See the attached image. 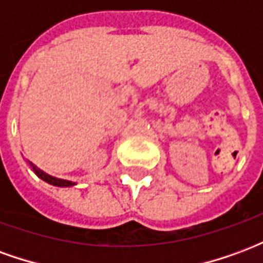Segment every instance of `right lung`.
Instances as JSON below:
<instances>
[{
  "label": "right lung",
  "mask_w": 263,
  "mask_h": 263,
  "mask_svg": "<svg viewBox=\"0 0 263 263\" xmlns=\"http://www.w3.org/2000/svg\"><path fill=\"white\" fill-rule=\"evenodd\" d=\"M26 162L31 165L32 171L35 172V175H36L39 179H42L43 182L49 183V184H52V186H56V187H71V186H74L76 184L74 182H70V180H66V179H59V177L50 176L46 172H43L42 169L36 167V166L33 165L32 162H29V160H26Z\"/></svg>",
  "instance_id": "add662e5"
}]
</instances>
